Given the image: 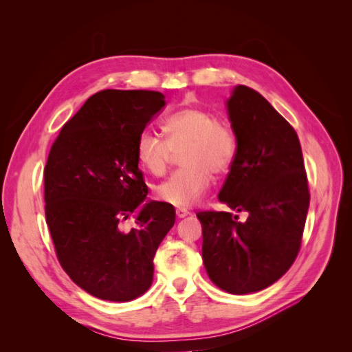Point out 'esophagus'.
I'll return each mask as SVG.
<instances>
[{
  "instance_id": "obj_1",
  "label": "esophagus",
  "mask_w": 352,
  "mask_h": 352,
  "mask_svg": "<svg viewBox=\"0 0 352 352\" xmlns=\"http://www.w3.org/2000/svg\"><path fill=\"white\" fill-rule=\"evenodd\" d=\"M189 214V211L186 210V208H176V216L179 217V219H184V217H186Z\"/></svg>"
}]
</instances>
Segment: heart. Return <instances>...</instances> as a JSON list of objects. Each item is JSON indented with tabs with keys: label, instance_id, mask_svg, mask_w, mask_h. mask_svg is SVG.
Segmentation results:
<instances>
[{
	"label": "heart",
	"instance_id": "heart-1",
	"mask_svg": "<svg viewBox=\"0 0 352 352\" xmlns=\"http://www.w3.org/2000/svg\"><path fill=\"white\" fill-rule=\"evenodd\" d=\"M166 140L151 131L138 136L135 154L146 172L160 176L179 153L184 167L155 188L158 199L186 208L201 199L210 185L211 175L221 177L230 172L238 155V140L233 127L206 109H180L163 122Z\"/></svg>",
	"mask_w": 352,
	"mask_h": 352
}]
</instances>
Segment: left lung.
<instances>
[{"mask_svg": "<svg viewBox=\"0 0 352 352\" xmlns=\"http://www.w3.org/2000/svg\"><path fill=\"white\" fill-rule=\"evenodd\" d=\"M238 155L219 199L228 211H199L202 261L220 289L245 295L273 285L301 248L310 190L294 127L261 94L245 85L228 100Z\"/></svg>", "mask_w": 352, "mask_h": 352, "instance_id": "8db88e82", "label": "left lung"}]
</instances>
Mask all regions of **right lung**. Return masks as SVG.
<instances>
[{
    "label": "right lung",
    "mask_w": 352,
    "mask_h": 352,
    "mask_svg": "<svg viewBox=\"0 0 352 352\" xmlns=\"http://www.w3.org/2000/svg\"><path fill=\"white\" fill-rule=\"evenodd\" d=\"M157 91L104 89L63 126L44 168L45 220L57 258L83 291L107 301H132L153 283L154 255L176 212L146 198L135 145L164 107Z\"/></svg>",
    "instance_id": "1"
}]
</instances>
